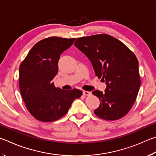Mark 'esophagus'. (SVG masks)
Listing matches in <instances>:
<instances>
[{
    "instance_id": "esophagus-1",
    "label": "esophagus",
    "mask_w": 156,
    "mask_h": 156,
    "mask_svg": "<svg viewBox=\"0 0 156 156\" xmlns=\"http://www.w3.org/2000/svg\"><path fill=\"white\" fill-rule=\"evenodd\" d=\"M83 94L84 95V96H90V95H91V92L84 90V91H83Z\"/></svg>"
}]
</instances>
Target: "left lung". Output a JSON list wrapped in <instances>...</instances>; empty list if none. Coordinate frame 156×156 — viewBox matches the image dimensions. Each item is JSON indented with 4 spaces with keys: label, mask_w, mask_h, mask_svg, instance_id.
Here are the masks:
<instances>
[{
    "label": "left lung",
    "mask_w": 156,
    "mask_h": 156,
    "mask_svg": "<svg viewBox=\"0 0 156 156\" xmlns=\"http://www.w3.org/2000/svg\"><path fill=\"white\" fill-rule=\"evenodd\" d=\"M75 46L88 57L95 75L107 85L104 92H92L100 100L94 114L107 121L122 118L132 108L140 86L138 61L134 53L107 34L77 38Z\"/></svg>",
    "instance_id": "1"
}]
</instances>
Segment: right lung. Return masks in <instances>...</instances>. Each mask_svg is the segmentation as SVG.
<instances>
[{
    "instance_id": "add662e5",
    "label": "right lung",
    "mask_w": 156,
    "mask_h": 156,
    "mask_svg": "<svg viewBox=\"0 0 156 156\" xmlns=\"http://www.w3.org/2000/svg\"><path fill=\"white\" fill-rule=\"evenodd\" d=\"M75 38L50 37L33 46L19 68V86L26 107L38 121L52 122L68 112L82 92L63 90L53 82L58 73L60 55L73 45Z\"/></svg>"
}]
</instances>
